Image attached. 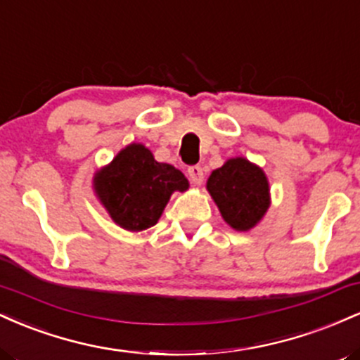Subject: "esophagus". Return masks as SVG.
Masks as SVG:
<instances>
[{
	"label": "esophagus",
	"instance_id": "obj_1",
	"mask_svg": "<svg viewBox=\"0 0 360 360\" xmlns=\"http://www.w3.org/2000/svg\"><path fill=\"white\" fill-rule=\"evenodd\" d=\"M188 176H189V179H191L193 184L200 186L201 183H203L205 174H203V169H201L200 166H191V167H189L188 169Z\"/></svg>",
	"mask_w": 360,
	"mask_h": 360
}]
</instances>
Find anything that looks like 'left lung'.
<instances>
[{"label":"left lung","instance_id":"obj_1","mask_svg":"<svg viewBox=\"0 0 360 360\" xmlns=\"http://www.w3.org/2000/svg\"><path fill=\"white\" fill-rule=\"evenodd\" d=\"M206 189L223 220L238 232L254 229L271 205L269 181L259 166L243 157L229 159L208 177Z\"/></svg>","mask_w":360,"mask_h":360}]
</instances>
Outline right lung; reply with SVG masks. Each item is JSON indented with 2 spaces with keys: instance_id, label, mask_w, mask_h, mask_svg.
I'll use <instances>...</instances> for the list:
<instances>
[{
  "instance_id": "right-lung-1",
  "label": "right lung",
  "mask_w": 360,
  "mask_h": 360,
  "mask_svg": "<svg viewBox=\"0 0 360 360\" xmlns=\"http://www.w3.org/2000/svg\"><path fill=\"white\" fill-rule=\"evenodd\" d=\"M93 184L111 220L128 232L154 226L171 194L189 188L179 169L157 162L142 143L122 148L108 166L94 174Z\"/></svg>"
}]
</instances>
